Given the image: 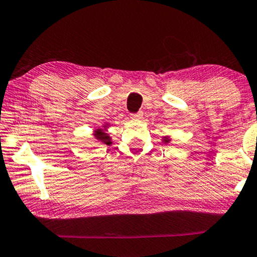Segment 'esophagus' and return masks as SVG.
<instances>
[{"label": "esophagus", "instance_id": "obj_1", "mask_svg": "<svg viewBox=\"0 0 257 257\" xmlns=\"http://www.w3.org/2000/svg\"><path fill=\"white\" fill-rule=\"evenodd\" d=\"M142 118H143V113H142V112L131 114V119H134V120H139V119H142Z\"/></svg>", "mask_w": 257, "mask_h": 257}]
</instances>
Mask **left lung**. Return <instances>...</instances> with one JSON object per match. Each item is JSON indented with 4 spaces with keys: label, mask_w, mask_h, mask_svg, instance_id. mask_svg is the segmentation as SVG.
I'll list each match as a JSON object with an SVG mask.
<instances>
[{
    "label": "left lung",
    "mask_w": 257,
    "mask_h": 257,
    "mask_svg": "<svg viewBox=\"0 0 257 257\" xmlns=\"http://www.w3.org/2000/svg\"><path fill=\"white\" fill-rule=\"evenodd\" d=\"M162 141H163V143H164V144H168V143H169V142H170V138L168 137V136H164Z\"/></svg>",
    "instance_id": "1"
}]
</instances>
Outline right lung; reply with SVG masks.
I'll list each match as a JSON object with an SVG mask.
<instances>
[{
  "label": "right lung",
  "mask_w": 257,
  "mask_h": 257,
  "mask_svg": "<svg viewBox=\"0 0 257 257\" xmlns=\"http://www.w3.org/2000/svg\"><path fill=\"white\" fill-rule=\"evenodd\" d=\"M107 127H108V123H104L102 127L95 128L94 137H95V139H97V141L101 142V143H103L106 145H110L112 144V139H110L109 135L106 132Z\"/></svg>",
  "instance_id": "obj_1"
}]
</instances>
